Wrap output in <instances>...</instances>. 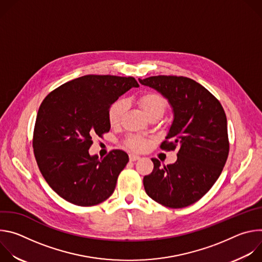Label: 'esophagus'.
Returning <instances> with one entry per match:
<instances>
[{
  "label": "esophagus",
  "instance_id": "obj_1",
  "mask_svg": "<svg viewBox=\"0 0 262 262\" xmlns=\"http://www.w3.org/2000/svg\"><path fill=\"white\" fill-rule=\"evenodd\" d=\"M140 160V157L137 156V155H129V161L130 162H135V161H138Z\"/></svg>",
  "mask_w": 262,
  "mask_h": 262
}]
</instances>
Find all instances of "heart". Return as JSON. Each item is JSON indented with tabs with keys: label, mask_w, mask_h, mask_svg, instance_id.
<instances>
[{
	"label": "heart",
	"mask_w": 262,
	"mask_h": 262,
	"mask_svg": "<svg viewBox=\"0 0 262 262\" xmlns=\"http://www.w3.org/2000/svg\"><path fill=\"white\" fill-rule=\"evenodd\" d=\"M137 102L142 107V110L144 111V113L147 115L148 118H150L155 115L162 116L167 108L166 98L162 94L154 91H148L141 94L137 98ZM125 108H126V102L123 99H117L110 105L107 110V119H108V123L112 126H116L121 122ZM124 144L129 150L140 152V151L146 150L149 142L147 139L141 136L129 135L125 139Z\"/></svg>",
	"instance_id": "heart-1"
}]
</instances>
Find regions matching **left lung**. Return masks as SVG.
Returning a JSON list of instances; mask_svg holds the SVG:
<instances>
[{
	"label": "left lung",
	"instance_id": "8db88e82",
	"mask_svg": "<svg viewBox=\"0 0 262 262\" xmlns=\"http://www.w3.org/2000/svg\"><path fill=\"white\" fill-rule=\"evenodd\" d=\"M161 92L173 106L174 120L163 150L179 147L177 161L144 176L147 195L170 208H182L200 200L214 184L229 155L227 118L221 102L196 81L176 76L139 80Z\"/></svg>",
	"mask_w": 262,
	"mask_h": 262
}]
</instances>
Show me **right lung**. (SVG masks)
I'll return each instance as SVG.
<instances>
[{
  "mask_svg": "<svg viewBox=\"0 0 262 262\" xmlns=\"http://www.w3.org/2000/svg\"><path fill=\"white\" fill-rule=\"evenodd\" d=\"M132 87H139L133 77L88 74L42 100L33 133L34 156L49 185L66 201L94 206L113 194L127 154L113 149L98 160L88 150L92 139L110 130V105Z\"/></svg>",
  "mask_w": 262,
  "mask_h": 262,
  "instance_id": "obj_1",
  "label": "right lung"
}]
</instances>
